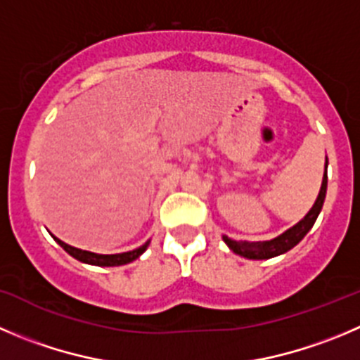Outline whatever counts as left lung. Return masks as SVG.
<instances>
[{"mask_svg": "<svg viewBox=\"0 0 360 360\" xmlns=\"http://www.w3.org/2000/svg\"><path fill=\"white\" fill-rule=\"evenodd\" d=\"M327 169V167H325ZM325 193H327V170H325L323 183H321L320 195H318L316 202L311 207L307 214H305L304 220H300L295 227H291L290 231H286L284 234H281L278 238H274L270 241H236L231 240V238L224 236V241L229 245L231 250L238 256H243L247 259H270V257L281 256L284 252L291 250L297 243H300L302 238L311 231V227L314 226L318 214H320L321 207H323Z\"/></svg>", "mask_w": 360, "mask_h": 360, "instance_id": "1", "label": "left lung"}]
</instances>
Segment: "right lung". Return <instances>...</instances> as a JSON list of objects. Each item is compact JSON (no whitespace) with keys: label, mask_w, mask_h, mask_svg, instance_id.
Masks as SVG:
<instances>
[{"label":"right lung","mask_w":360,"mask_h":360,"mask_svg":"<svg viewBox=\"0 0 360 360\" xmlns=\"http://www.w3.org/2000/svg\"><path fill=\"white\" fill-rule=\"evenodd\" d=\"M55 241L67 252V254H70L74 259H78L86 264H96V266H120V264L131 263V261H134L136 257L142 256L143 252H146L147 245H149V241H147L146 245H142L140 248H134V250L131 252H124V254H112V256H103V254H94V252L70 247V245L63 243L62 240H58V238H55Z\"/></svg>","instance_id":"obj_1"}]
</instances>
